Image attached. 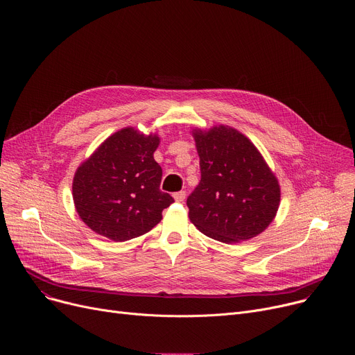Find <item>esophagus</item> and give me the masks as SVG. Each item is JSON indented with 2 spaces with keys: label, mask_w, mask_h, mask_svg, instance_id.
<instances>
[{
  "label": "esophagus",
  "mask_w": 355,
  "mask_h": 355,
  "mask_svg": "<svg viewBox=\"0 0 355 355\" xmlns=\"http://www.w3.org/2000/svg\"><path fill=\"white\" fill-rule=\"evenodd\" d=\"M173 196H174V199H175L177 202H182V200L185 199V191H180V192H175Z\"/></svg>",
  "instance_id": "obj_1"
}]
</instances>
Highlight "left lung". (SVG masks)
<instances>
[{"mask_svg": "<svg viewBox=\"0 0 355 355\" xmlns=\"http://www.w3.org/2000/svg\"><path fill=\"white\" fill-rule=\"evenodd\" d=\"M192 136L200 181L187 199L189 220L226 244L263 233L277 215L281 189L257 147L225 125L193 129Z\"/></svg>", "mask_w": 355, "mask_h": 355, "instance_id": "obj_1", "label": "left lung"}]
</instances>
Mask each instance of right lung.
<instances>
[{"label":"right lung","instance_id":"right-lung-1","mask_svg":"<svg viewBox=\"0 0 355 355\" xmlns=\"http://www.w3.org/2000/svg\"><path fill=\"white\" fill-rule=\"evenodd\" d=\"M160 137L125 128L111 135L77 168L73 199L96 234L126 241L153 229L174 199L160 191L163 170L153 155Z\"/></svg>","mask_w":355,"mask_h":355}]
</instances>
